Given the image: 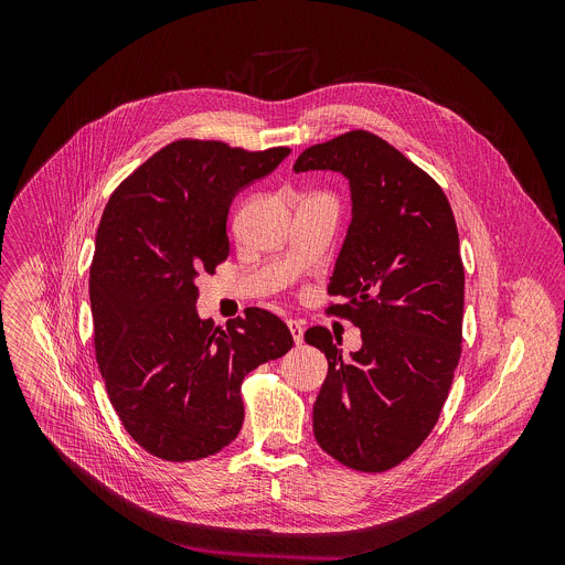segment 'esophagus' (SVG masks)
I'll return each mask as SVG.
<instances>
[{
	"mask_svg": "<svg viewBox=\"0 0 565 565\" xmlns=\"http://www.w3.org/2000/svg\"><path fill=\"white\" fill-rule=\"evenodd\" d=\"M288 329H290V335H292L295 344L299 347L303 342V324L297 319H288Z\"/></svg>",
	"mask_w": 565,
	"mask_h": 565,
	"instance_id": "esophagus-1",
	"label": "esophagus"
}]
</instances>
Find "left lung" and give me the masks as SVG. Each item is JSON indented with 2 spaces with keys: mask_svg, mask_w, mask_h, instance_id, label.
<instances>
[{
  "mask_svg": "<svg viewBox=\"0 0 565 565\" xmlns=\"http://www.w3.org/2000/svg\"><path fill=\"white\" fill-rule=\"evenodd\" d=\"M338 172L351 225L335 262L329 312L362 331V349L312 327L303 340L329 360L312 407L319 447L360 471L409 458L438 423L460 360L465 270L454 212L438 183L386 140L349 131L292 166Z\"/></svg>",
  "mask_w": 565,
  "mask_h": 565,
  "instance_id": "8db88e82",
  "label": "left lung"
}]
</instances>
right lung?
<instances>
[{
    "label": "right lung",
    "mask_w": 565,
    "mask_h": 565,
    "mask_svg": "<svg viewBox=\"0 0 565 565\" xmlns=\"http://www.w3.org/2000/svg\"><path fill=\"white\" fill-rule=\"evenodd\" d=\"M288 153L177 140L103 212L89 275L96 360L122 427L158 458L199 460L230 445L244 425L241 382L292 349L288 327L264 308L225 327L196 310L199 275L230 253L234 196Z\"/></svg>",
    "instance_id": "1"
}]
</instances>
